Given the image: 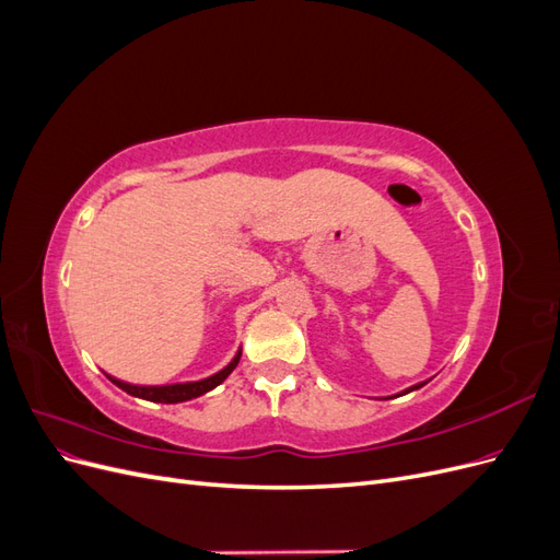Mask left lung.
<instances>
[{"label": "left lung", "instance_id": "8db88e82", "mask_svg": "<svg viewBox=\"0 0 560 560\" xmlns=\"http://www.w3.org/2000/svg\"><path fill=\"white\" fill-rule=\"evenodd\" d=\"M425 383H428V381H425ZM425 383H418V385H411L409 389H404V393H401V395H406V393H413V389H420V387H422V385H425Z\"/></svg>", "mask_w": 560, "mask_h": 560}]
</instances>
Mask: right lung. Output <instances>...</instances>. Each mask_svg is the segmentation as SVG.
Segmentation results:
<instances>
[{
	"mask_svg": "<svg viewBox=\"0 0 560 560\" xmlns=\"http://www.w3.org/2000/svg\"><path fill=\"white\" fill-rule=\"evenodd\" d=\"M243 358V350L238 348V352H235V358L222 369L217 371V374L208 376V378H200V381H191V383H173V385H130V383H124V381H116L109 376V381L121 387L124 393L132 395V397H140V399H147V401H156V404H179V401H189V399H196L200 395L210 393V389H214L217 385H222L229 376L231 371L238 366Z\"/></svg>",
	"mask_w": 560,
	"mask_h": 560,
	"instance_id": "right-lung-1",
	"label": "right lung"
}]
</instances>
